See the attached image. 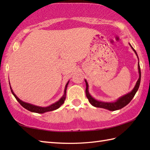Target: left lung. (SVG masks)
<instances>
[{
  "mask_svg": "<svg viewBox=\"0 0 150 150\" xmlns=\"http://www.w3.org/2000/svg\"><path fill=\"white\" fill-rule=\"evenodd\" d=\"M130 46L132 48V50L134 51V52L135 54L137 55V53L136 51L133 49V47L131 46V44H129ZM139 59V57H138ZM138 69H139V78L138 79L137 82L134 88L133 89L132 91L129 93H127L126 95H124V96L120 97L119 98L115 101V102H112V103H105V102H102V101H98L96 99H95L93 97H92L90 94L89 93L88 91V84L86 81V80H85L86 82V97L88 98V100L90 102V103L95 107L97 108H104V109L108 110L110 111H115L117 110H120L121 108H124V106H126L127 104H129L130 103V101L132 100V98L134 97L136 93V92L137 91L139 90V86H140V82H141V68H140V65H139V62L138 64Z\"/></svg>",
  "mask_w": 150,
  "mask_h": 150,
  "instance_id": "obj_1",
  "label": "left lung"
}]
</instances>
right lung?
<instances>
[{
	"label": "right lung",
	"instance_id": "add662e5",
	"mask_svg": "<svg viewBox=\"0 0 150 150\" xmlns=\"http://www.w3.org/2000/svg\"><path fill=\"white\" fill-rule=\"evenodd\" d=\"M69 83V81L67 82V84H66V86H65V89H64V93L63 96L60 98V99L59 100H58L56 103H55L54 104H52V105H50L49 106H47V107H41V106H35V105H33L31 104L30 103H25V102H23L22 100H21V99H19V98L17 97V95H16L14 93H13V91L12 90L11 87L10 86V89H11V91L12 94L14 95V97H15L16 99L18 102L20 104L22 107H24V108H26V110H29L31 112H34V113H44L45 112H47V111H53V110H55L57 109H58V108L61 106L62 104H64V100L66 99V90H67V87H68V85ZM10 84V83H9Z\"/></svg>",
	"mask_w": 150,
	"mask_h": 150
}]
</instances>
